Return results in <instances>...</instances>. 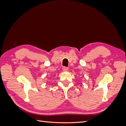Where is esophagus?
<instances>
[{
  "label": "esophagus",
  "instance_id": "obj_1",
  "mask_svg": "<svg viewBox=\"0 0 126 126\" xmlns=\"http://www.w3.org/2000/svg\"><path fill=\"white\" fill-rule=\"evenodd\" d=\"M68 70V68L67 67H63V71H67Z\"/></svg>",
  "mask_w": 126,
  "mask_h": 126
}]
</instances>
